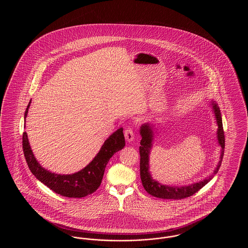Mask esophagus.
Listing matches in <instances>:
<instances>
[{"instance_id": "34e87169", "label": "esophagus", "mask_w": 248, "mask_h": 248, "mask_svg": "<svg viewBox=\"0 0 248 248\" xmlns=\"http://www.w3.org/2000/svg\"><path fill=\"white\" fill-rule=\"evenodd\" d=\"M124 138L126 140V141H133L134 140V131L131 128H127L124 130Z\"/></svg>"}]
</instances>
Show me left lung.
I'll use <instances>...</instances> for the list:
<instances>
[{"mask_svg": "<svg viewBox=\"0 0 248 248\" xmlns=\"http://www.w3.org/2000/svg\"><path fill=\"white\" fill-rule=\"evenodd\" d=\"M212 108L217 124V140L221 147V154H220V160L217 165L216 169L214 170L211 177H207L200 182H196L193 184H190L189 186H167L159 183L158 181L154 180L152 177V175L149 171V155L151 154V149L153 147V140H154V132L152 130V126L150 124H145L140 127V135L142 139L140 140V177L144 189L146 191L153 195L154 197L161 198V199H172V200H180L189 197L193 195L195 192H197L199 189H202L203 186H205L211 179L213 176L216 175L218 172V169L222 163L223 154H224L225 137L224 130L222 125V118L219 107L217 106L215 101H212Z\"/></svg>", "mask_w": 248, "mask_h": 248, "instance_id": "obj_1", "label": "left lung"}]
</instances>
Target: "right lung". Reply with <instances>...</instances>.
Listing matches in <instances>:
<instances>
[{"instance_id":"obj_1","label":"right lung","mask_w":248,"mask_h":248,"mask_svg":"<svg viewBox=\"0 0 248 248\" xmlns=\"http://www.w3.org/2000/svg\"><path fill=\"white\" fill-rule=\"evenodd\" d=\"M31 101L26 108L24 119L27 117ZM125 145L123 128L115 131L104 142L99 153L94 160L81 171L71 175H60L52 173L43 168L37 162L28 140L27 133L24 132L22 138L24 156L31 172L38 180L48 188L69 198H82L94 192L101 184L107 164L112 155L121 151Z\"/></svg>"}]
</instances>
